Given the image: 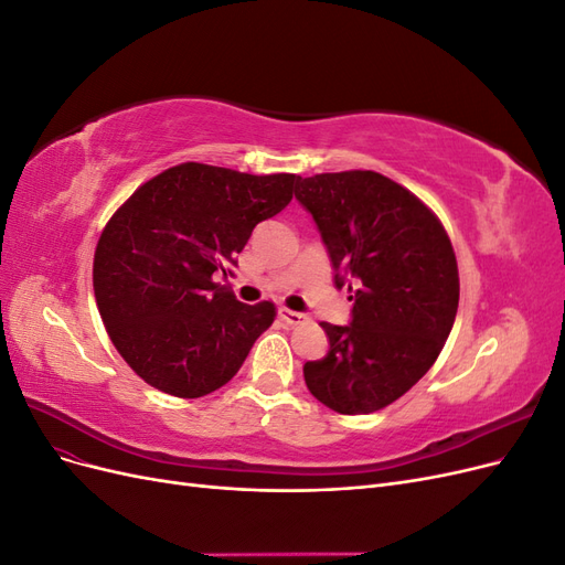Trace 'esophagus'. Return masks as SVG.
I'll use <instances>...</instances> for the list:
<instances>
[{
    "instance_id": "esophagus-1",
    "label": "esophagus",
    "mask_w": 565,
    "mask_h": 565,
    "mask_svg": "<svg viewBox=\"0 0 565 565\" xmlns=\"http://www.w3.org/2000/svg\"><path fill=\"white\" fill-rule=\"evenodd\" d=\"M280 318L287 322V324H301V322H306V316L303 313H297V311H289V309H280Z\"/></svg>"
}]
</instances>
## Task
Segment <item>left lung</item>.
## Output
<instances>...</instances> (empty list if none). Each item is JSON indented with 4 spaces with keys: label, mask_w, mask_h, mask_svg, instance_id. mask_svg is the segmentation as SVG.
Listing matches in <instances>:
<instances>
[{
    "label": "left lung",
    "mask_w": 565,
    "mask_h": 565,
    "mask_svg": "<svg viewBox=\"0 0 565 565\" xmlns=\"http://www.w3.org/2000/svg\"><path fill=\"white\" fill-rule=\"evenodd\" d=\"M337 270L351 322L320 328L330 351L303 365L313 396L339 415H370L413 388L446 347L459 303L450 237L426 204L370 169L297 181Z\"/></svg>",
    "instance_id": "8db88e82"
}]
</instances>
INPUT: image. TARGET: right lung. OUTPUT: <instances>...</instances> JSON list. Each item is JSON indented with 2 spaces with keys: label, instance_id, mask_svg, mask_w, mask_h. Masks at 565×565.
Wrapping results in <instances>:
<instances>
[{
  "label": "right lung",
  "instance_id": "1",
  "mask_svg": "<svg viewBox=\"0 0 565 565\" xmlns=\"http://www.w3.org/2000/svg\"><path fill=\"white\" fill-rule=\"evenodd\" d=\"M297 174H245L183 162L136 188L98 237L94 295L117 353L177 398L228 384L276 303L247 306L221 287L254 226L282 212Z\"/></svg>",
  "mask_w": 565,
  "mask_h": 565
}]
</instances>
